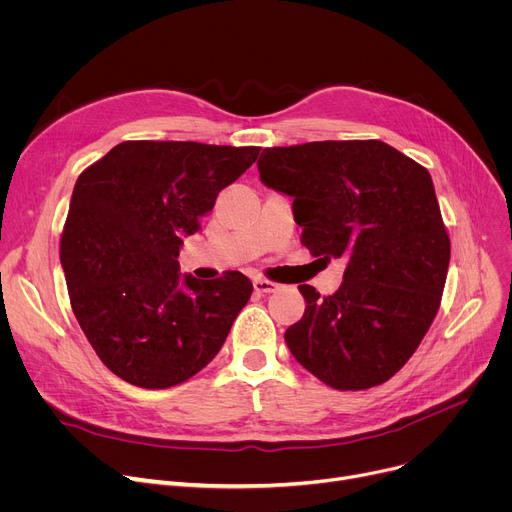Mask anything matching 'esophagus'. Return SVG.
Segmentation results:
<instances>
[{"label": "esophagus", "mask_w": 512, "mask_h": 512, "mask_svg": "<svg viewBox=\"0 0 512 512\" xmlns=\"http://www.w3.org/2000/svg\"><path fill=\"white\" fill-rule=\"evenodd\" d=\"M253 288H255V292H259V294H270V292H276V290H278V284H274V282H270V280H263V278H255V280H253Z\"/></svg>", "instance_id": "1"}]
</instances>
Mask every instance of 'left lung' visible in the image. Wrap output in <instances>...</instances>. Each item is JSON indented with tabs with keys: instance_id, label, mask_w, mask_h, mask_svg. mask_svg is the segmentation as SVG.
Returning a JSON list of instances; mask_svg holds the SVG:
<instances>
[{
	"instance_id": "8db88e82",
	"label": "left lung",
	"mask_w": 512,
	"mask_h": 512,
	"mask_svg": "<svg viewBox=\"0 0 512 512\" xmlns=\"http://www.w3.org/2000/svg\"><path fill=\"white\" fill-rule=\"evenodd\" d=\"M257 170L292 199L303 245L346 261L332 297L299 286L305 315L284 334L292 357L336 390L384 384L417 351L446 282L450 240L432 176L382 141L263 149Z\"/></svg>"
}]
</instances>
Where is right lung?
Masks as SVG:
<instances>
[{
    "mask_svg": "<svg viewBox=\"0 0 512 512\" xmlns=\"http://www.w3.org/2000/svg\"><path fill=\"white\" fill-rule=\"evenodd\" d=\"M259 147L126 141L78 176L60 261L70 305L103 365L139 388H170L215 355L253 292L228 272L180 274L182 238Z\"/></svg>",
    "mask_w": 512,
    "mask_h": 512,
    "instance_id": "obj_1",
    "label": "right lung"
}]
</instances>
